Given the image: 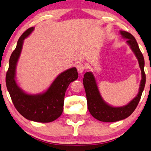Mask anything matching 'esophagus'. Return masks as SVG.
<instances>
[{
    "instance_id": "1",
    "label": "esophagus",
    "mask_w": 151,
    "mask_h": 151,
    "mask_svg": "<svg viewBox=\"0 0 151 151\" xmlns=\"http://www.w3.org/2000/svg\"><path fill=\"white\" fill-rule=\"evenodd\" d=\"M76 69H77V71L78 73L80 74L83 73L85 70V64H83V63H79V64H78L77 66H76Z\"/></svg>"
}]
</instances>
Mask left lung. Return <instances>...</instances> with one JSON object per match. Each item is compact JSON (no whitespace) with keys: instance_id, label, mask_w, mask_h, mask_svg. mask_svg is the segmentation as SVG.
<instances>
[{"instance_id":"obj_1","label":"left lung","mask_w":151,"mask_h":151,"mask_svg":"<svg viewBox=\"0 0 151 151\" xmlns=\"http://www.w3.org/2000/svg\"><path fill=\"white\" fill-rule=\"evenodd\" d=\"M120 33L123 38L127 39V43L131 47L138 60L139 66L142 71L140 89L136 97L127 105L122 107H112L107 104L101 97L93 74L91 72L85 73L83 78V85L86 93L88 110L94 118L103 122H115L123 120L131 115L140 102L146 83V75L144 70L145 59L136 39L133 35L125 31H120Z\"/></svg>"}]
</instances>
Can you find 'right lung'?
Here are the masks:
<instances>
[{
  "mask_svg": "<svg viewBox=\"0 0 151 151\" xmlns=\"http://www.w3.org/2000/svg\"><path fill=\"white\" fill-rule=\"evenodd\" d=\"M33 30L32 27L22 34L18 40L16 48L11 53L6 75V85L14 106L24 117L36 122L49 123L57 119L62 114L65 93L70 83L77 79L78 73L76 68L63 72L43 93L30 95L24 93L15 81V68L24 40Z\"/></svg>",
  "mask_w": 151,
  "mask_h": 151,
  "instance_id": "right-lung-1",
  "label": "right lung"
}]
</instances>
